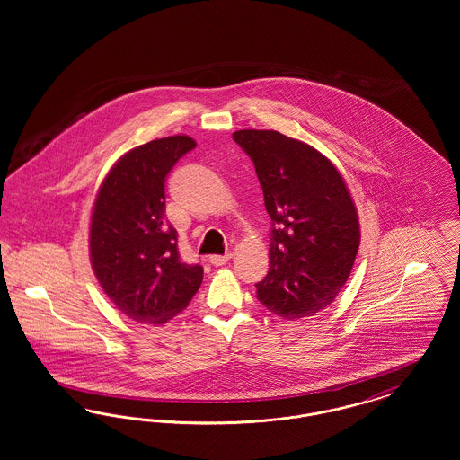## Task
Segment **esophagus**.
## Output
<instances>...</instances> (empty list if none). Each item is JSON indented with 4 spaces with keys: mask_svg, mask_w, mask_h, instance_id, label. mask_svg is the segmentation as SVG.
Returning a JSON list of instances; mask_svg holds the SVG:
<instances>
[{
    "mask_svg": "<svg viewBox=\"0 0 460 460\" xmlns=\"http://www.w3.org/2000/svg\"><path fill=\"white\" fill-rule=\"evenodd\" d=\"M231 259V253H227V255H212L210 259H208V262L212 263L214 267H220V265H224V263L227 262Z\"/></svg>",
    "mask_w": 460,
    "mask_h": 460,
    "instance_id": "esophagus-1",
    "label": "esophagus"
}]
</instances>
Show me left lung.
Masks as SVG:
<instances>
[{
  "label": "left lung",
  "instance_id": "8db88e82",
  "mask_svg": "<svg viewBox=\"0 0 460 460\" xmlns=\"http://www.w3.org/2000/svg\"><path fill=\"white\" fill-rule=\"evenodd\" d=\"M255 165L272 220L269 261L257 298L293 321L328 306L347 283L360 244L349 188L323 154L278 131L233 134Z\"/></svg>",
  "mask_w": 460,
  "mask_h": 460
}]
</instances>
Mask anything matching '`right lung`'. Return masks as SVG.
<instances>
[{"mask_svg": "<svg viewBox=\"0 0 460 460\" xmlns=\"http://www.w3.org/2000/svg\"><path fill=\"white\" fill-rule=\"evenodd\" d=\"M197 143L169 136L120 156L100 186L89 229L96 279L115 306L143 324H165L195 296L203 267L184 263L165 217V177Z\"/></svg>", "mask_w": 460, "mask_h": 460, "instance_id": "1", "label": "right lung"}]
</instances>
